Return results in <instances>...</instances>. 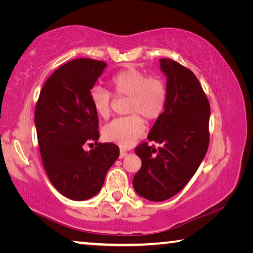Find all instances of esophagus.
Instances as JSON below:
<instances>
[{"label":"esophagus","instance_id":"obj_1","mask_svg":"<svg viewBox=\"0 0 253 253\" xmlns=\"http://www.w3.org/2000/svg\"><path fill=\"white\" fill-rule=\"evenodd\" d=\"M127 155V151H125V149H121V153H119V157L121 158H123V157H125Z\"/></svg>","mask_w":253,"mask_h":253}]
</instances>
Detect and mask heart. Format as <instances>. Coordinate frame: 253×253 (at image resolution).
<instances>
[{
	"label": "heart",
	"mask_w": 253,
	"mask_h": 253,
	"mask_svg": "<svg viewBox=\"0 0 253 253\" xmlns=\"http://www.w3.org/2000/svg\"><path fill=\"white\" fill-rule=\"evenodd\" d=\"M111 92L118 98L127 97L126 113L102 128V136L108 142L122 147H129L146 129L142 114L148 121H155L164 113L168 101V89L162 78L148 76L138 69L116 72L109 80ZM89 99L98 116L107 119L111 114V93L101 87H93Z\"/></svg>",
	"instance_id": "obj_1"
}]
</instances>
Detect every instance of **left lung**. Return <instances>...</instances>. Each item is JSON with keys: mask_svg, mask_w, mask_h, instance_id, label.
I'll use <instances>...</instances> for the list:
<instances>
[{"mask_svg": "<svg viewBox=\"0 0 253 253\" xmlns=\"http://www.w3.org/2000/svg\"><path fill=\"white\" fill-rule=\"evenodd\" d=\"M168 77V101L164 113L154 124L148 140L135 153L142 168L132 179L137 194L161 202L183 190L198 170L210 142V102L195 75L174 60L161 59Z\"/></svg>", "mask_w": 253, "mask_h": 253, "instance_id": "8db88e82", "label": "left lung"}]
</instances>
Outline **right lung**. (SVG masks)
<instances>
[{
    "label": "right lung",
    "instance_id": "right-lung-1",
    "mask_svg": "<svg viewBox=\"0 0 253 253\" xmlns=\"http://www.w3.org/2000/svg\"><path fill=\"white\" fill-rule=\"evenodd\" d=\"M107 63L75 59L58 68L42 88L34 123L44 169L52 185L75 201L95 196L119 156L113 143H97L99 121L89 92ZM95 143L85 152L84 144Z\"/></svg>",
    "mask_w": 253,
    "mask_h": 253
}]
</instances>
